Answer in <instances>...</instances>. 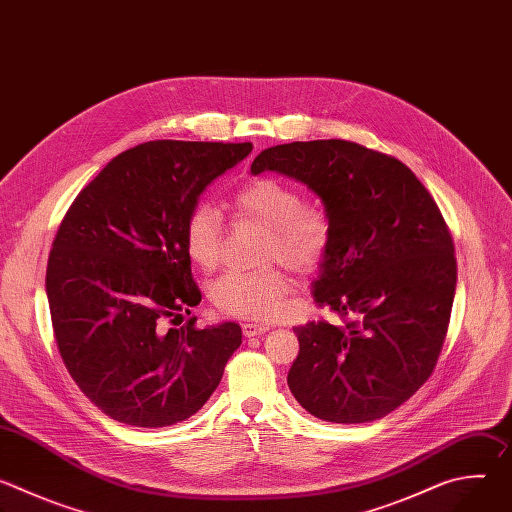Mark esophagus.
Returning <instances> with one entry per match:
<instances>
[{"mask_svg": "<svg viewBox=\"0 0 512 512\" xmlns=\"http://www.w3.org/2000/svg\"><path fill=\"white\" fill-rule=\"evenodd\" d=\"M267 330H269L267 324H257V322H247V324H243V334H245L247 338H251V336H261V334H265Z\"/></svg>", "mask_w": 512, "mask_h": 512, "instance_id": "esophagus-1", "label": "esophagus"}]
</instances>
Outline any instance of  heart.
Wrapping results in <instances>:
<instances>
[{
    "label": "heart",
    "instance_id": "b5f03b06",
    "mask_svg": "<svg viewBox=\"0 0 512 512\" xmlns=\"http://www.w3.org/2000/svg\"><path fill=\"white\" fill-rule=\"evenodd\" d=\"M239 218L269 229L265 263H283L296 271L316 269L330 247L328 216L289 184L261 178L243 186L233 200ZM184 245L190 259L212 269L223 253V218L216 206L196 204L184 225ZM291 281L277 269L227 271L210 287L218 310L241 318L267 320L281 312Z\"/></svg>",
    "mask_w": 512,
    "mask_h": 512
}]
</instances>
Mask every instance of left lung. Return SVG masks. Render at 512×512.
Segmentation results:
<instances>
[{"mask_svg": "<svg viewBox=\"0 0 512 512\" xmlns=\"http://www.w3.org/2000/svg\"><path fill=\"white\" fill-rule=\"evenodd\" d=\"M277 172L324 204L330 247L314 300L354 322L294 328L289 391L318 419L367 423L405 403L440 356L456 294L450 231L399 160L344 139L263 150L251 174Z\"/></svg>", "mask_w": 512, "mask_h": 512, "instance_id": "obj_1", "label": "left lung"}]
</instances>
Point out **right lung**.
<instances>
[{
    "label": "right lung",
    "instance_id": "add662e5",
    "mask_svg": "<svg viewBox=\"0 0 512 512\" xmlns=\"http://www.w3.org/2000/svg\"><path fill=\"white\" fill-rule=\"evenodd\" d=\"M251 143H141L113 158L68 208L52 243L46 296L60 356L79 389L111 419L166 427L194 415L241 346L223 322L162 332L198 306L184 225L200 194Z\"/></svg>",
    "mask_w": 512,
    "mask_h": 512
}]
</instances>
